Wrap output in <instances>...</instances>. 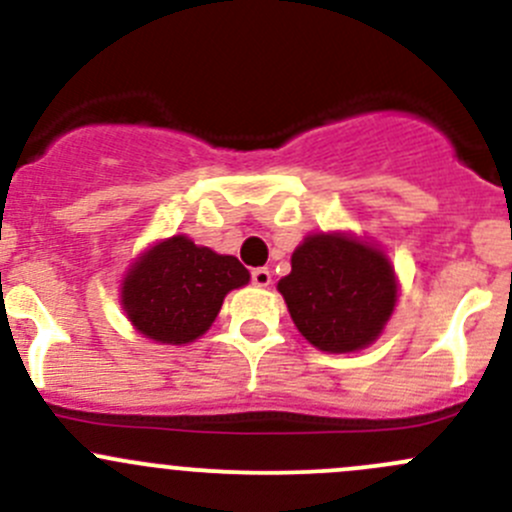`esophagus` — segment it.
<instances>
[{"label": "esophagus", "mask_w": 512, "mask_h": 512, "mask_svg": "<svg viewBox=\"0 0 512 512\" xmlns=\"http://www.w3.org/2000/svg\"><path fill=\"white\" fill-rule=\"evenodd\" d=\"M251 281L256 283V286H268V283H271V271H268L266 266H258V268H254V271H251Z\"/></svg>", "instance_id": "1"}]
</instances>
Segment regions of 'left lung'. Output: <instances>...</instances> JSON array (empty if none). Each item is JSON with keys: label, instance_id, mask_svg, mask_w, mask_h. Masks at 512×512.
<instances>
[{"label": "left lung", "instance_id": "1", "mask_svg": "<svg viewBox=\"0 0 512 512\" xmlns=\"http://www.w3.org/2000/svg\"><path fill=\"white\" fill-rule=\"evenodd\" d=\"M298 331L321 351L348 353L376 341L396 306V276L373 246L341 234L308 236L278 281Z\"/></svg>", "mask_w": 512, "mask_h": 512}]
</instances>
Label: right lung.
I'll return each instance as SVG.
<instances>
[{
    "label": "right lung",
    "instance_id": "right-lung-1",
    "mask_svg": "<svg viewBox=\"0 0 512 512\" xmlns=\"http://www.w3.org/2000/svg\"><path fill=\"white\" fill-rule=\"evenodd\" d=\"M244 283L249 271L239 258L171 236L131 266L121 286V306L146 338L181 346L209 331L226 293Z\"/></svg>",
    "mask_w": 512,
    "mask_h": 512
}]
</instances>
